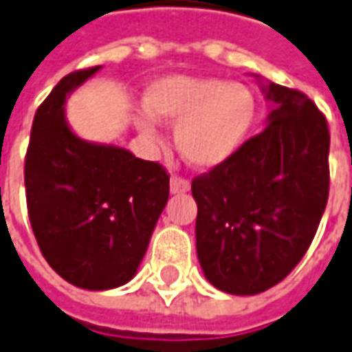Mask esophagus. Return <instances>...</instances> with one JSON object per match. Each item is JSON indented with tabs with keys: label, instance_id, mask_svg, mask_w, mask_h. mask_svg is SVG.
Listing matches in <instances>:
<instances>
[{
	"label": "esophagus",
	"instance_id": "esophagus-1",
	"mask_svg": "<svg viewBox=\"0 0 352 352\" xmlns=\"http://www.w3.org/2000/svg\"><path fill=\"white\" fill-rule=\"evenodd\" d=\"M169 188H171V194H181V192H188L190 190V183L183 179V177H171V183H169Z\"/></svg>",
	"mask_w": 352,
	"mask_h": 352
}]
</instances>
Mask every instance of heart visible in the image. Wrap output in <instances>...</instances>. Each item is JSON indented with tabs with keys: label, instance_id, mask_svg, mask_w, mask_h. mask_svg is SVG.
I'll return each instance as SVG.
<instances>
[{
	"label": "heart",
	"instance_id": "1",
	"mask_svg": "<svg viewBox=\"0 0 352 352\" xmlns=\"http://www.w3.org/2000/svg\"><path fill=\"white\" fill-rule=\"evenodd\" d=\"M144 107L156 120L177 124V148L188 164L201 169L232 158L257 114V100L245 85L190 76L156 80L144 93ZM139 125L146 139L158 141L152 118H141Z\"/></svg>",
	"mask_w": 352,
	"mask_h": 352
}]
</instances>
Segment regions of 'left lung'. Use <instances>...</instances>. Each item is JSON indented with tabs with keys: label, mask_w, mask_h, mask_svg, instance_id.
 Instances as JSON below:
<instances>
[{
	"label": "left lung",
	"mask_w": 352,
	"mask_h": 352,
	"mask_svg": "<svg viewBox=\"0 0 352 352\" xmlns=\"http://www.w3.org/2000/svg\"><path fill=\"white\" fill-rule=\"evenodd\" d=\"M263 93L272 104L267 127L192 181L198 261L232 296L261 294L296 269L330 190L324 114L301 91L269 83Z\"/></svg>",
	"instance_id": "obj_1"
}]
</instances>
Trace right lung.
<instances>
[{
	"label": "right lung",
	"mask_w": 352,
	"mask_h": 352,
	"mask_svg": "<svg viewBox=\"0 0 352 352\" xmlns=\"http://www.w3.org/2000/svg\"><path fill=\"white\" fill-rule=\"evenodd\" d=\"M99 68L56 83L36 112L24 162L39 250L58 276L83 289H112L133 278L169 198V175L160 164L83 141L66 122V97Z\"/></svg>",
	"instance_id": "obj_1"
}]
</instances>
